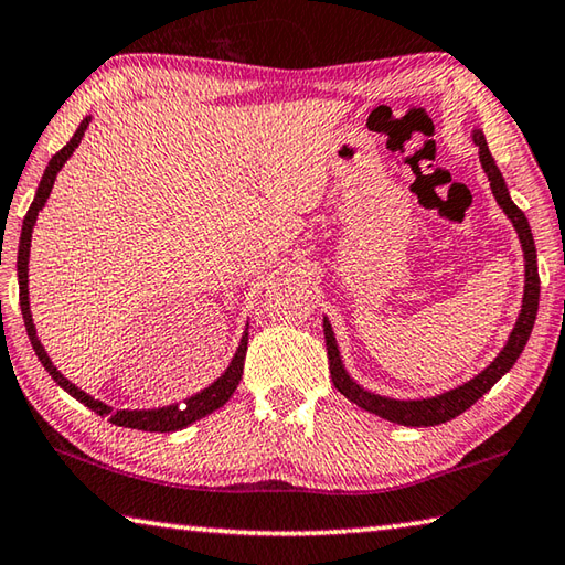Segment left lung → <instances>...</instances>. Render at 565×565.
I'll return each instance as SVG.
<instances>
[{
  "instance_id": "8db88e82",
  "label": "left lung",
  "mask_w": 565,
  "mask_h": 565,
  "mask_svg": "<svg viewBox=\"0 0 565 565\" xmlns=\"http://www.w3.org/2000/svg\"><path fill=\"white\" fill-rule=\"evenodd\" d=\"M471 140L477 142L479 148V160L481 168H484L491 192H494L497 204L504 210L507 217L514 224V230L519 234L521 249H524V301H521V313L514 323V331L509 333V341L501 348L499 355L491 361L484 371L479 375L471 377V381L461 383L447 393H439L435 397H417V399H397V397H385L371 393L358 385L351 375H348L345 365L341 361V351H338L335 335L331 321L323 316V335H326V348H328V367H331V381L335 385V390L341 395H345L351 403H355L358 407L367 409L383 419H390V423L405 425V427H433V425H443L449 423V419L457 417L469 409L477 399L489 393L494 383L499 381L501 375H507L511 371V365L516 363V358L524 351V345L531 335L533 321H536V311H539V294H541V281H539V264H536V244H533V234L529 227L526 214L521 212L514 200H511L509 188L501 172L497 168L494 158H491L489 146L484 132L479 128L471 130Z\"/></svg>"
}]
</instances>
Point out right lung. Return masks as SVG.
Segmentation results:
<instances>
[{"instance_id": "right-lung-1", "label": "right lung", "mask_w": 565, "mask_h": 565, "mask_svg": "<svg viewBox=\"0 0 565 565\" xmlns=\"http://www.w3.org/2000/svg\"><path fill=\"white\" fill-rule=\"evenodd\" d=\"M88 122H90V116H86L84 120H81V126L76 128L74 138H71L66 146L61 148L56 156L49 160V166L44 170V178H41L39 188H36L32 207H29L26 217H24V224H22V237H19V254H17V276H19V306H22V316H24V326H26L29 341H32L34 353H36L39 361H41V365L46 367V373L51 377H54V383L64 387L71 397L78 399V403H84L88 409H94L96 415L108 417L110 423L118 425V427L142 429V433H178V429L188 427L192 423H198V419H202L204 415L214 413V409L222 407L234 395V390H237V385L242 381L244 355H247V343H249V333L247 331H244L237 353H234V358L230 361L227 371H224L212 385H207L204 390H200V393H194L192 397L184 399V403L156 407V409H113L110 405L100 403V399L90 397L86 390L76 387L74 383L68 381V377H64V375L56 371V365L51 363L49 353L44 351V345H41V341H39L34 318H32V311H29V247H32L34 224H36V217H39L41 207H44L46 200H49L51 188H54V180L58 175V170L66 166V160L71 156H74V150L78 148L81 138H84Z\"/></svg>"}]
</instances>
